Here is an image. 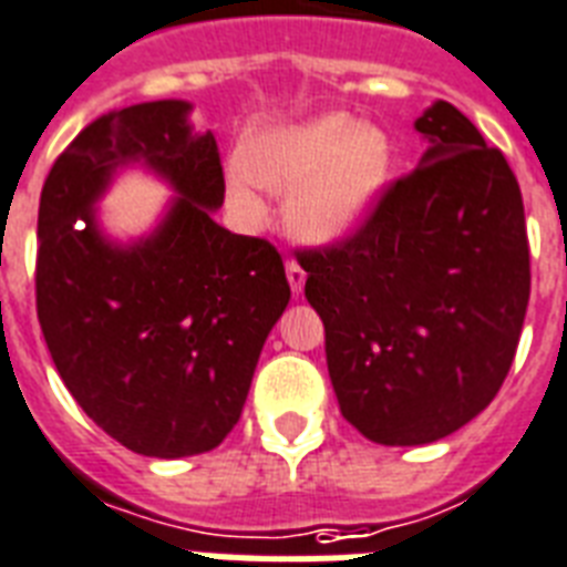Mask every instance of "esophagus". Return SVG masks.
Here are the masks:
<instances>
[{"mask_svg": "<svg viewBox=\"0 0 567 567\" xmlns=\"http://www.w3.org/2000/svg\"><path fill=\"white\" fill-rule=\"evenodd\" d=\"M287 280H289V287H292V292H301L305 289V280H307V271L298 266L296 260H287Z\"/></svg>", "mask_w": 567, "mask_h": 567, "instance_id": "esophagus-1", "label": "esophagus"}]
</instances>
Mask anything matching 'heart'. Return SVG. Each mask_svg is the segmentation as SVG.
<instances>
[{
    "mask_svg": "<svg viewBox=\"0 0 567 567\" xmlns=\"http://www.w3.org/2000/svg\"><path fill=\"white\" fill-rule=\"evenodd\" d=\"M395 172V143L351 113H319L312 120L260 131L228 169L230 202L248 219H260V187L287 193V225L310 246L351 237L378 210Z\"/></svg>",
    "mask_w": 567,
    "mask_h": 567,
    "instance_id": "heart-1",
    "label": "heart"
}]
</instances>
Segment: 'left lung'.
Listing matches in <instances>:
<instances>
[{"label": "left lung", "instance_id": "1", "mask_svg": "<svg viewBox=\"0 0 567 567\" xmlns=\"http://www.w3.org/2000/svg\"><path fill=\"white\" fill-rule=\"evenodd\" d=\"M371 219L301 251L339 410L378 445H430L492 404L529 301L524 202L506 157L451 102Z\"/></svg>", "mask_w": 567, "mask_h": 567}]
</instances>
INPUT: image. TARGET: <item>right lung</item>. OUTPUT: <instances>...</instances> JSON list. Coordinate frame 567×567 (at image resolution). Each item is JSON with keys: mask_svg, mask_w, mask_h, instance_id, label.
Instances as JSON below:
<instances>
[{"mask_svg": "<svg viewBox=\"0 0 567 567\" xmlns=\"http://www.w3.org/2000/svg\"><path fill=\"white\" fill-rule=\"evenodd\" d=\"M189 111L163 99L90 122L54 161L38 213V319L54 369L107 436L161 460L205 454L234 430L289 305L275 246L213 221L219 148ZM134 162L176 198L152 235L116 244L95 202Z\"/></svg>", "mask_w": 567, "mask_h": 567, "instance_id": "obj_1", "label": "right lung"}]
</instances>
